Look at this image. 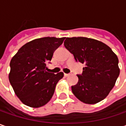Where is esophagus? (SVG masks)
<instances>
[{
    "mask_svg": "<svg viewBox=\"0 0 126 126\" xmlns=\"http://www.w3.org/2000/svg\"><path fill=\"white\" fill-rule=\"evenodd\" d=\"M70 76L69 74H64V76H66V77H68V76Z\"/></svg>",
    "mask_w": 126,
    "mask_h": 126,
    "instance_id": "34e87169",
    "label": "esophagus"
}]
</instances>
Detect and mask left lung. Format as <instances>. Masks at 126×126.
I'll list each match as a JSON object with an SVG mask.
<instances>
[{
	"label": "left lung",
	"instance_id": "obj_1",
	"mask_svg": "<svg viewBox=\"0 0 126 126\" xmlns=\"http://www.w3.org/2000/svg\"><path fill=\"white\" fill-rule=\"evenodd\" d=\"M64 45L76 62L84 64L72 93L85 104H96L109 94L120 74L119 59L102 42L85 37L66 38Z\"/></svg>",
	"mask_w": 126,
	"mask_h": 126
}]
</instances>
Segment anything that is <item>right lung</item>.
Wrapping results in <instances>:
<instances>
[{
  "instance_id": "add662e5",
  "label": "right lung",
  "mask_w": 126,
  "mask_h": 126,
  "mask_svg": "<svg viewBox=\"0 0 126 126\" xmlns=\"http://www.w3.org/2000/svg\"><path fill=\"white\" fill-rule=\"evenodd\" d=\"M64 38L44 37L33 40L22 46L12 58L9 80L23 104L38 108L50 100L64 73L47 72V64Z\"/></svg>"
}]
</instances>
